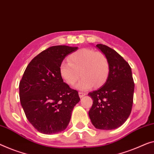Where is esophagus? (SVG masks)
Masks as SVG:
<instances>
[{"label":"esophagus","mask_w":154,"mask_h":154,"mask_svg":"<svg viewBox=\"0 0 154 154\" xmlns=\"http://www.w3.org/2000/svg\"><path fill=\"white\" fill-rule=\"evenodd\" d=\"M79 97L82 98V97H83L84 96L86 95V93H83V92H79Z\"/></svg>","instance_id":"obj_1"}]
</instances>
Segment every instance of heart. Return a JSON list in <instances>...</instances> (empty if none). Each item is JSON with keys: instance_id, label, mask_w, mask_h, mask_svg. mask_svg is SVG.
<instances>
[{"instance_id": "b5f03b06", "label": "heart", "mask_w": 154, "mask_h": 154, "mask_svg": "<svg viewBox=\"0 0 154 154\" xmlns=\"http://www.w3.org/2000/svg\"><path fill=\"white\" fill-rule=\"evenodd\" d=\"M69 62L63 61L59 66V73L66 84L74 85L82 77L76 88L80 91H87L95 84L100 86L106 82L110 70V63L107 57L102 52L83 48L70 54Z\"/></svg>"}]
</instances>
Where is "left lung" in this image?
I'll use <instances>...</instances> for the list:
<instances>
[{
    "label": "left lung",
    "instance_id": "8db88e82",
    "mask_svg": "<svg viewBox=\"0 0 154 154\" xmlns=\"http://www.w3.org/2000/svg\"><path fill=\"white\" fill-rule=\"evenodd\" d=\"M96 47L107 57L110 70L104 84L88 94L93 100L88 116L96 128L112 130L122 125L130 116L134 79L129 64L116 50L103 44Z\"/></svg>",
    "mask_w": 154,
    "mask_h": 154
}]
</instances>
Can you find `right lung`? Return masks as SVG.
<instances>
[{"label": "right lung", "mask_w": 154, "mask_h": 154, "mask_svg": "<svg viewBox=\"0 0 154 154\" xmlns=\"http://www.w3.org/2000/svg\"><path fill=\"white\" fill-rule=\"evenodd\" d=\"M77 47L55 45L43 50L27 65L19 84V97L26 118L38 131L53 134L65 130L80 98L64 83L59 66Z\"/></svg>", "instance_id": "obj_1"}]
</instances>
